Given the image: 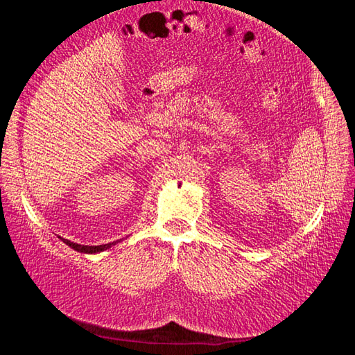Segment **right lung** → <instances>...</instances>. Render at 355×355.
Segmentation results:
<instances>
[{
  "mask_svg": "<svg viewBox=\"0 0 355 355\" xmlns=\"http://www.w3.org/2000/svg\"><path fill=\"white\" fill-rule=\"evenodd\" d=\"M60 239V237H59ZM63 243H67L69 247H72L73 250H77L80 253H89V254H93V253H99V252H103L106 249H110V247L114 244H102V245H81V244H77V243H71L69 240H65L62 239Z\"/></svg>",
  "mask_w": 355,
  "mask_h": 355,
  "instance_id": "1",
  "label": "right lung"
}]
</instances>
